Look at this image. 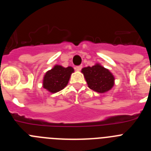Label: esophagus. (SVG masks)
Segmentation results:
<instances>
[{
  "instance_id": "obj_1",
  "label": "esophagus",
  "mask_w": 151,
  "mask_h": 151,
  "mask_svg": "<svg viewBox=\"0 0 151 151\" xmlns=\"http://www.w3.org/2000/svg\"><path fill=\"white\" fill-rule=\"evenodd\" d=\"M82 65H79V66H77L76 67V70H78V71H79V70H81V69H82Z\"/></svg>"
}]
</instances>
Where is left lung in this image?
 Returning a JSON list of instances; mask_svg holds the SVG:
<instances>
[{
  "mask_svg": "<svg viewBox=\"0 0 151 151\" xmlns=\"http://www.w3.org/2000/svg\"><path fill=\"white\" fill-rule=\"evenodd\" d=\"M88 87L98 93H104L113 88L114 77L107 69L99 64L82 69Z\"/></svg>",
  "mask_w": 151,
  "mask_h": 151,
  "instance_id": "1",
  "label": "left lung"
}]
</instances>
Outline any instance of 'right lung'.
<instances>
[{"label":"right lung","mask_w":151,"mask_h":151,"mask_svg":"<svg viewBox=\"0 0 151 151\" xmlns=\"http://www.w3.org/2000/svg\"><path fill=\"white\" fill-rule=\"evenodd\" d=\"M74 69L71 66L65 68L56 65L47 71L44 77L43 87L51 93L60 91L67 85L70 76Z\"/></svg>","instance_id":"add662e5"}]
</instances>
